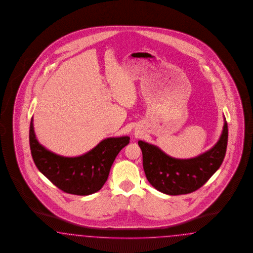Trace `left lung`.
Instances as JSON below:
<instances>
[{"instance_id":"left-lung-1","label":"left lung","mask_w":253,"mask_h":253,"mask_svg":"<svg viewBox=\"0 0 253 253\" xmlns=\"http://www.w3.org/2000/svg\"><path fill=\"white\" fill-rule=\"evenodd\" d=\"M228 144V124L210 151L191 159H175L159 148L140 140L143 169L148 181L160 192L168 195L192 193L207 182L221 166Z\"/></svg>"}]
</instances>
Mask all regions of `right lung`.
Wrapping results in <instances>:
<instances>
[{
	"mask_svg": "<svg viewBox=\"0 0 253 253\" xmlns=\"http://www.w3.org/2000/svg\"><path fill=\"white\" fill-rule=\"evenodd\" d=\"M29 142L33 160L45 177L64 192L86 196L99 191L105 183L112 164L130 137L106 138L84 155L63 157L41 146L31 121Z\"/></svg>",
	"mask_w": 253,
	"mask_h": 253,
	"instance_id": "obj_1",
	"label": "right lung"
}]
</instances>
